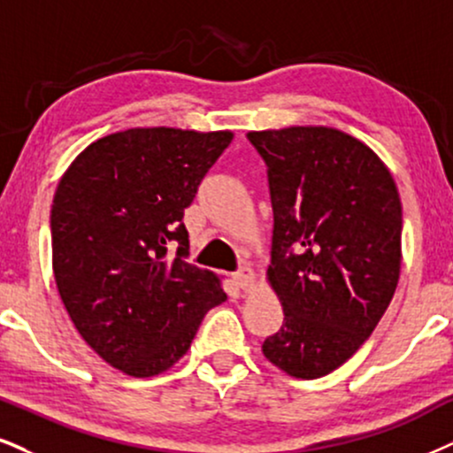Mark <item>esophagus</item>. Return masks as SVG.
<instances>
[{
	"instance_id": "esophagus-1",
	"label": "esophagus",
	"mask_w": 453,
	"mask_h": 453,
	"mask_svg": "<svg viewBox=\"0 0 453 453\" xmlns=\"http://www.w3.org/2000/svg\"><path fill=\"white\" fill-rule=\"evenodd\" d=\"M233 281H235V286L242 289V292H250L256 281V275L250 266H243V269H239L235 275H233Z\"/></svg>"
}]
</instances>
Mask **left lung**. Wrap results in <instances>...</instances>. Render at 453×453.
Instances as JSON below:
<instances>
[{
    "label": "left lung",
    "mask_w": 453,
    "mask_h": 453,
    "mask_svg": "<svg viewBox=\"0 0 453 453\" xmlns=\"http://www.w3.org/2000/svg\"><path fill=\"white\" fill-rule=\"evenodd\" d=\"M269 174L273 248L266 269L283 326L262 353L312 380L349 361L397 289L401 199L388 167L327 126L248 132Z\"/></svg>",
    "instance_id": "1"
}]
</instances>
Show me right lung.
<instances>
[{"label":"right lung","instance_id":"obj_1","mask_svg":"<svg viewBox=\"0 0 453 453\" xmlns=\"http://www.w3.org/2000/svg\"><path fill=\"white\" fill-rule=\"evenodd\" d=\"M231 141V130L132 127L98 138L60 178L50 216L56 288L81 338L127 376L170 370L226 300L220 277L184 262L182 216Z\"/></svg>","mask_w":453,"mask_h":453}]
</instances>
